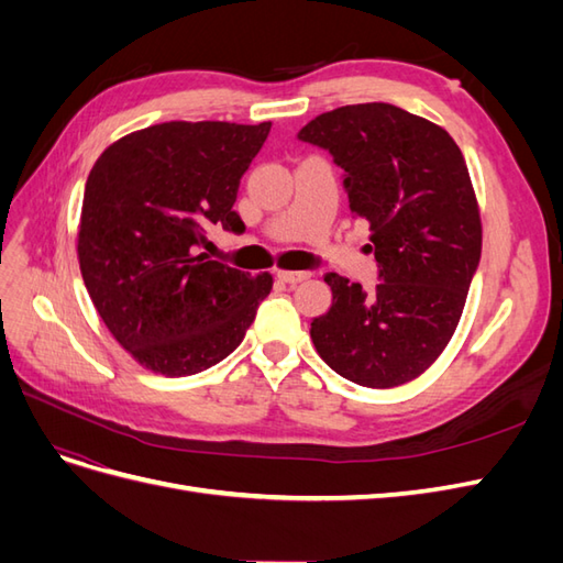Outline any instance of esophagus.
<instances>
[{
  "mask_svg": "<svg viewBox=\"0 0 563 563\" xmlns=\"http://www.w3.org/2000/svg\"><path fill=\"white\" fill-rule=\"evenodd\" d=\"M310 277V272H296V269H279L277 272V279L284 284H300Z\"/></svg>",
  "mask_w": 563,
  "mask_h": 563,
  "instance_id": "1",
  "label": "esophagus"
}]
</instances>
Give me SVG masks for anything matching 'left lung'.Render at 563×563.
Returning <instances> with one entry per match:
<instances>
[{"mask_svg":"<svg viewBox=\"0 0 563 563\" xmlns=\"http://www.w3.org/2000/svg\"><path fill=\"white\" fill-rule=\"evenodd\" d=\"M298 139L345 168L350 211L371 230L380 284L329 272L333 305L312 321L319 356L373 389L416 380L444 352L482 255V216L463 152L451 135L401 108H335Z\"/></svg>","mask_w":563,"mask_h":563,"instance_id":"1","label":"left lung"}]
</instances>
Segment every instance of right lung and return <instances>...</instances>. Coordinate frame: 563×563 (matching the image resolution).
<instances>
[{"label": "right lung", "mask_w": 563, "mask_h": 563, "mask_svg": "<svg viewBox=\"0 0 563 563\" xmlns=\"http://www.w3.org/2000/svg\"><path fill=\"white\" fill-rule=\"evenodd\" d=\"M269 122H164L103 150L77 228L84 286L108 331L143 368L195 376L232 354L272 291V275L209 261L211 225L232 207Z\"/></svg>", "instance_id": "add662e5"}]
</instances>
